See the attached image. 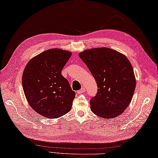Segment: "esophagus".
<instances>
[{
    "mask_svg": "<svg viewBox=\"0 0 158 158\" xmlns=\"http://www.w3.org/2000/svg\"><path fill=\"white\" fill-rule=\"evenodd\" d=\"M85 91H86V88H84V87H83L80 90H78V92H77V93H78V94H82V93H83V92H84Z\"/></svg>",
    "mask_w": 158,
    "mask_h": 158,
    "instance_id": "esophagus-1",
    "label": "esophagus"
}]
</instances>
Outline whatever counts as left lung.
<instances>
[{"label":"left lung","mask_w":158,"mask_h":158,"mask_svg":"<svg viewBox=\"0 0 158 158\" xmlns=\"http://www.w3.org/2000/svg\"><path fill=\"white\" fill-rule=\"evenodd\" d=\"M78 55L97 84V94L90 102L92 112L105 119L121 115L131 103L136 86L129 59L108 48L88 49Z\"/></svg>","instance_id":"8db88e82"}]
</instances>
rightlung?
Instances as JSON below:
<instances>
[{"instance_id": "obj_1", "label": "right lung", "mask_w": 158, "mask_h": 158, "mask_svg": "<svg viewBox=\"0 0 158 158\" xmlns=\"http://www.w3.org/2000/svg\"><path fill=\"white\" fill-rule=\"evenodd\" d=\"M72 52L53 48L31 59L23 70L22 85L30 106L45 118H57L72 109L75 92L61 70Z\"/></svg>"}]
</instances>
